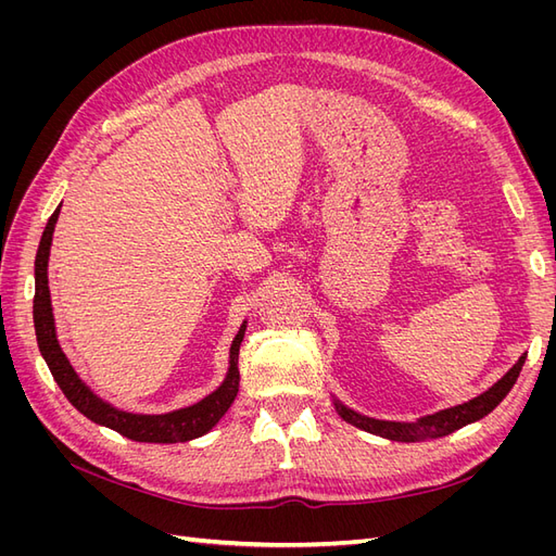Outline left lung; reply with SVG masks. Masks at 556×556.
I'll return each mask as SVG.
<instances>
[{
  "instance_id": "left-lung-1",
  "label": "left lung",
  "mask_w": 556,
  "mask_h": 556,
  "mask_svg": "<svg viewBox=\"0 0 556 556\" xmlns=\"http://www.w3.org/2000/svg\"><path fill=\"white\" fill-rule=\"evenodd\" d=\"M527 352L517 359V364L510 368V371L503 376L498 382H494L490 390L482 392L480 396L470 399L466 403H459V406H452L445 410H439L433 415L419 417L417 422H390V419H376V417H366L357 410H352L339 399H333V408L339 413L348 425L364 429L368 433L382 435V439L390 441H401V443H415V441H429V439H441V435H447L452 431H457L470 422H478L484 415H490L498 403L506 399V394L513 390V384L517 382V376L525 366Z\"/></svg>"
}]
</instances>
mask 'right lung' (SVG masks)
Segmentation results:
<instances>
[{"label":"right lung","instance_id":"right-lung-1","mask_svg":"<svg viewBox=\"0 0 556 556\" xmlns=\"http://www.w3.org/2000/svg\"><path fill=\"white\" fill-rule=\"evenodd\" d=\"M62 206V204H60ZM60 206L50 215V220L43 229V237L37 250L35 260V329H37V343L41 350V357L46 359L50 374L64 396L70 399L72 406L92 419L94 425L109 427L125 439L139 441V443H185L199 439V435L208 433L220 417L229 410L239 394V348L245 333V323L241 325L237 339L231 341L229 348V371L223 384L215 392L197 401L194 406L178 408L164 415H141V413H127L111 406L109 401L97 396L90 387L78 378L74 366L66 359L60 348L58 331H55V317L53 306H50V290H48V257H50V243H53V231L60 215Z\"/></svg>","mask_w":556,"mask_h":556}]
</instances>
